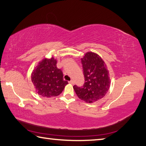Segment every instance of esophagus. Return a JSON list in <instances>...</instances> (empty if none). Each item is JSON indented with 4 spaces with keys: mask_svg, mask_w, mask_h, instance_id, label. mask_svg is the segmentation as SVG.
Here are the masks:
<instances>
[{
    "mask_svg": "<svg viewBox=\"0 0 146 146\" xmlns=\"http://www.w3.org/2000/svg\"><path fill=\"white\" fill-rule=\"evenodd\" d=\"M69 83H70V84H71V85H73V84H74V81L73 80H71V81L69 82Z\"/></svg>",
    "mask_w": 146,
    "mask_h": 146,
    "instance_id": "1",
    "label": "esophagus"
}]
</instances>
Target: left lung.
<instances>
[{"label":"left lung","mask_w":146,"mask_h":146,"mask_svg":"<svg viewBox=\"0 0 146 146\" xmlns=\"http://www.w3.org/2000/svg\"><path fill=\"white\" fill-rule=\"evenodd\" d=\"M85 83L79 87L73 86L76 94L86 103H94L100 100L107 94L110 86L107 65L97 53L87 52L82 58Z\"/></svg>","instance_id":"8db88e82"}]
</instances>
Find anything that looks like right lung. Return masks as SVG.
Listing matches in <instances>:
<instances>
[{
	"instance_id": "1",
	"label": "right lung",
	"mask_w": 146,
	"mask_h": 146,
	"mask_svg": "<svg viewBox=\"0 0 146 146\" xmlns=\"http://www.w3.org/2000/svg\"><path fill=\"white\" fill-rule=\"evenodd\" d=\"M54 57L43 58L31 74L36 92L43 97H56L61 94L68 83L63 80V72L56 66Z\"/></svg>"
}]
</instances>
